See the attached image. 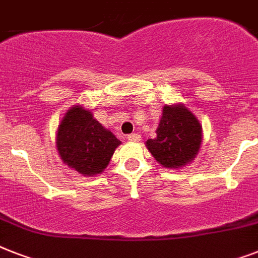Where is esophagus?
<instances>
[{
    "mask_svg": "<svg viewBox=\"0 0 258 258\" xmlns=\"http://www.w3.org/2000/svg\"><path fill=\"white\" fill-rule=\"evenodd\" d=\"M127 139H128L130 142H139L141 141V135H139V134H131V135L127 137Z\"/></svg>",
    "mask_w": 258,
    "mask_h": 258,
    "instance_id": "esophagus-1",
    "label": "esophagus"
}]
</instances>
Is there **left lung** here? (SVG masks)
I'll list each match as a JSON object with an SVG mask.
<instances>
[{"instance_id":"left-lung-1","label":"left lung","mask_w":258,"mask_h":258,"mask_svg":"<svg viewBox=\"0 0 258 258\" xmlns=\"http://www.w3.org/2000/svg\"><path fill=\"white\" fill-rule=\"evenodd\" d=\"M157 137L146 142L155 161L165 169H180L194 161L202 145V125L183 103L163 105Z\"/></svg>"}]
</instances>
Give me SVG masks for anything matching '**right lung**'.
Returning <instances> with one entry per match:
<instances>
[{
  "mask_svg": "<svg viewBox=\"0 0 258 258\" xmlns=\"http://www.w3.org/2000/svg\"><path fill=\"white\" fill-rule=\"evenodd\" d=\"M121 142L80 104L68 108L56 131V149L64 165L84 176L105 170Z\"/></svg>",
  "mask_w": 258,
  "mask_h": 258,
  "instance_id": "right-lung-1",
  "label": "right lung"
}]
</instances>
